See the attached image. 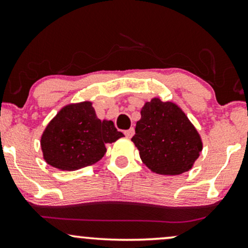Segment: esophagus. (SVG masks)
<instances>
[{
	"label": "esophagus",
	"instance_id": "esophagus-1",
	"mask_svg": "<svg viewBox=\"0 0 248 248\" xmlns=\"http://www.w3.org/2000/svg\"><path fill=\"white\" fill-rule=\"evenodd\" d=\"M134 131V128H129V129L124 130V135H126V137H128V139H130V137H133Z\"/></svg>",
	"mask_w": 248,
	"mask_h": 248
}]
</instances>
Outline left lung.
Segmentation results:
<instances>
[{"mask_svg": "<svg viewBox=\"0 0 248 248\" xmlns=\"http://www.w3.org/2000/svg\"><path fill=\"white\" fill-rule=\"evenodd\" d=\"M131 142L143 164L156 174L189 171L202 150V137L177 104L155 97L140 109Z\"/></svg>", "mask_w": 248, "mask_h": 248, "instance_id": "obj_1", "label": "left lung"}]
</instances>
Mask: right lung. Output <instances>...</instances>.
<instances>
[{
	"mask_svg": "<svg viewBox=\"0 0 248 248\" xmlns=\"http://www.w3.org/2000/svg\"><path fill=\"white\" fill-rule=\"evenodd\" d=\"M124 137L113 121L99 120L92 102L68 104L59 109L41 136L43 159L61 170H78L99 161L105 145Z\"/></svg>",
	"mask_w": 248,
	"mask_h": 248,
	"instance_id": "1",
	"label": "right lung"
}]
</instances>
